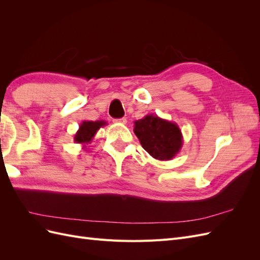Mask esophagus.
I'll list each match as a JSON object with an SVG mask.
<instances>
[{"label": "esophagus", "mask_w": 260, "mask_h": 260, "mask_svg": "<svg viewBox=\"0 0 260 260\" xmlns=\"http://www.w3.org/2000/svg\"><path fill=\"white\" fill-rule=\"evenodd\" d=\"M115 123H122L125 124L127 123V118H119V119H114L113 120Z\"/></svg>", "instance_id": "obj_1"}]
</instances>
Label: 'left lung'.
Wrapping results in <instances>:
<instances>
[{
  "mask_svg": "<svg viewBox=\"0 0 260 260\" xmlns=\"http://www.w3.org/2000/svg\"><path fill=\"white\" fill-rule=\"evenodd\" d=\"M133 131L145 151L158 160L172 159L183 145L179 125L154 114L136 120Z\"/></svg>",
  "mask_w": 260,
  "mask_h": 260,
  "instance_id": "left-lung-1",
  "label": "left lung"
}]
</instances>
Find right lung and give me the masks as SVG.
I'll use <instances>...</instances> for the list:
<instances>
[{"mask_svg":"<svg viewBox=\"0 0 260 260\" xmlns=\"http://www.w3.org/2000/svg\"><path fill=\"white\" fill-rule=\"evenodd\" d=\"M107 122L105 120H96V121H82V123L79 125V129L76 132L74 141L76 143L82 144L83 147H85L86 144L92 142L94 136L96 135V132L100 130V128L104 127Z\"/></svg>","mask_w":260,"mask_h":260,"instance_id":"obj_1","label":"right lung"}]
</instances>
